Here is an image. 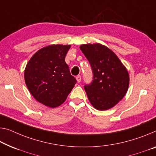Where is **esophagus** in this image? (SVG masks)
<instances>
[{"instance_id":"34e87169","label":"esophagus","mask_w":156,"mask_h":156,"mask_svg":"<svg viewBox=\"0 0 156 156\" xmlns=\"http://www.w3.org/2000/svg\"><path fill=\"white\" fill-rule=\"evenodd\" d=\"M76 81H77V82H80L81 80V76L80 75H78V76H76Z\"/></svg>"}]
</instances>
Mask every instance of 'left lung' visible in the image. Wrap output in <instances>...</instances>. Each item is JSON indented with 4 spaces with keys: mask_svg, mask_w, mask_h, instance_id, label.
Here are the masks:
<instances>
[{
    "mask_svg": "<svg viewBox=\"0 0 156 156\" xmlns=\"http://www.w3.org/2000/svg\"><path fill=\"white\" fill-rule=\"evenodd\" d=\"M80 48L89 61L93 74L91 83L84 86L88 100L98 110L112 108L128 91V70L115 53L105 45L86 44Z\"/></svg>",
    "mask_w": 156,
    "mask_h": 156,
    "instance_id": "obj_1",
    "label": "left lung"
}]
</instances>
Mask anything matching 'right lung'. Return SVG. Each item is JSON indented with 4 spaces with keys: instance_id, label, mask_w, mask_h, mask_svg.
Segmentation results:
<instances>
[{
    "instance_id": "1",
    "label": "right lung",
    "mask_w": 156,
    "mask_h": 156,
    "mask_svg": "<svg viewBox=\"0 0 156 156\" xmlns=\"http://www.w3.org/2000/svg\"><path fill=\"white\" fill-rule=\"evenodd\" d=\"M70 45L51 44L33 54L26 65L24 80L33 98L54 108L63 104L75 83L65 61Z\"/></svg>"
}]
</instances>
